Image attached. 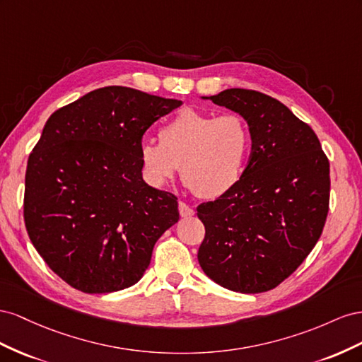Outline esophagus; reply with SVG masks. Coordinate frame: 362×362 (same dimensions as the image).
I'll return each mask as SVG.
<instances>
[{
    "instance_id": "obj_1",
    "label": "esophagus",
    "mask_w": 362,
    "mask_h": 362,
    "mask_svg": "<svg viewBox=\"0 0 362 362\" xmlns=\"http://www.w3.org/2000/svg\"><path fill=\"white\" fill-rule=\"evenodd\" d=\"M179 212H180V216H183V218H188V216H192L195 214L191 206L187 204L185 202H179Z\"/></svg>"
}]
</instances>
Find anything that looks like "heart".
Returning a JSON list of instances; mask_svg holds the SVG:
<instances>
[{
  "label": "heart",
  "mask_w": 362,
  "mask_h": 362,
  "mask_svg": "<svg viewBox=\"0 0 362 362\" xmlns=\"http://www.w3.org/2000/svg\"><path fill=\"white\" fill-rule=\"evenodd\" d=\"M159 141L139 146V162L146 179L162 187L180 165V177L202 199H216L238 183L247 153L250 129L238 113L183 109L163 124Z\"/></svg>",
  "instance_id": "1"
}]
</instances>
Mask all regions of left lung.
I'll list each match as a JSON object with an SVG mask.
<instances>
[{"instance_id": "obj_1", "label": "left lung", "mask_w": 362, "mask_h": 362, "mask_svg": "<svg viewBox=\"0 0 362 362\" xmlns=\"http://www.w3.org/2000/svg\"><path fill=\"white\" fill-rule=\"evenodd\" d=\"M202 98L247 121L252 154L233 189L197 208L206 229L199 264L230 291H270L297 270L323 232L329 160L314 130L273 97L232 88Z\"/></svg>"}]
</instances>
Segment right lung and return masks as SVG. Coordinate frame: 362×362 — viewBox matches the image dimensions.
<instances>
[{
	"label": "right lung",
	"mask_w": 362,
	"mask_h": 362,
	"mask_svg": "<svg viewBox=\"0 0 362 362\" xmlns=\"http://www.w3.org/2000/svg\"><path fill=\"white\" fill-rule=\"evenodd\" d=\"M180 105L106 86L45 122L27 163L24 220L37 253L76 290L135 285L154 244L179 221L177 197L144 182L139 146L151 124Z\"/></svg>",
	"instance_id": "add662e5"
}]
</instances>
